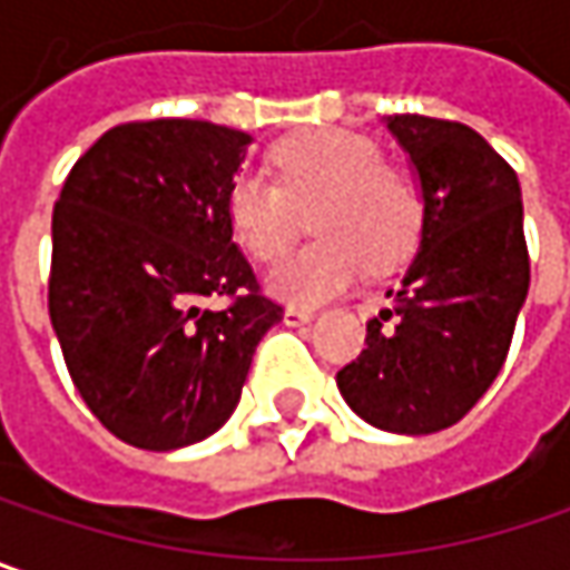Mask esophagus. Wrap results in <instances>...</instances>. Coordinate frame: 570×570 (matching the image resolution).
<instances>
[{
  "label": "esophagus",
  "instance_id": "1",
  "mask_svg": "<svg viewBox=\"0 0 570 570\" xmlns=\"http://www.w3.org/2000/svg\"><path fill=\"white\" fill-rule=\"evenodd\" d=\"M316 313L313 309H303V306H286L284 309V322L286 325H306V322H313Z\"/></svg>",
  "mask_w": 570,
  "mask_h": 570
}]
</instances>
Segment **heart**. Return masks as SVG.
<instances>
[{
  "label": "heart",
  "instance_id": "obj_1",
  "mask_svg": "<svg viewBox=\"0 0 570 570\" xmlns=\"http://www.w3.org/2000/svg\"><path fill=\"white\" fill-rule=\"evenodd\" d=\"M274 180L245 174L228 189V225L254 261L289 248L299 213L313 206V245L284 257L267 289L286 303L316 306L361 277L386 271L416 248L422 193L410 170L381 160L377 141L345 128H309L271 148Z\"/></svg>",
  "mask_w": 570,
  "mask_h": 570
}]
</instances>
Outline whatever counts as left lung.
<instances>
[{
	"label": "left lung",
	"instance_id": "obj_1",
	"mask_svg": "<svg viewBox=\"0 0 570 570\" xmlns=\"http://www.w3.org/2000/svg\"><path fill=\"white\" fill-rule=\"evenodd\" d=\"M422 189L419 252L367 348L338 371L357 416L396 435H429L464 416L500 374L529 293L517 170L449 118L386 116Z\"/></svg>",
	"mask_w": 570,
	"mask_h": 570
}]
</instances>
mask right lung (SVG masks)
I'll list each match as a JSON object with an SVG mask.
<instances>
[{
    "label": "right lung",
    "instance_id": "right-lung-1",
    "mask_svg": "<svg viewBox=\"0 0 570 570\" xmlns=\"http://www.w3.org/2000/svg\"><path fill=\"white\" fill-rule=\"evenodd\" d=\"M252 135L154 118L109 128L73 164L51 222L48 309L73 384L145 452L203 442L235 413L284 309L232 242L228 189ZM228 295L225 311H203Z\"/></svg>",
    "mask_w": 570,
    "mask_h": 570
}]
</instances>
